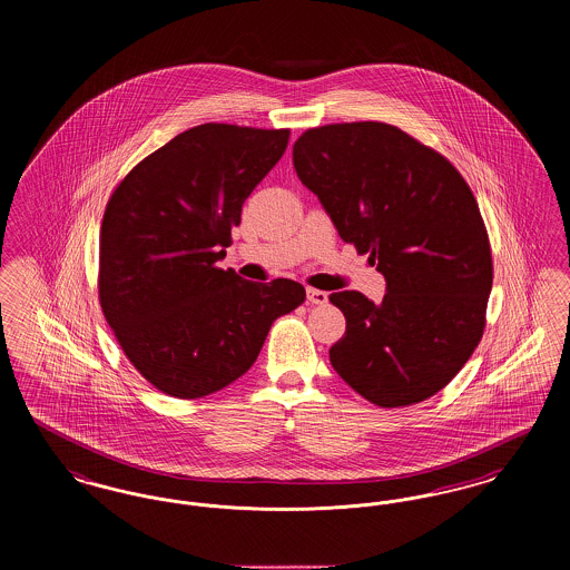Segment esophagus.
<instances>
[{"instance_id": "1", "label": "esophagus", "mask_w": 570, "mask_h": 570, "mask_svg": "<svg viewBox=\"0 0 570 570\" xmlns=\"http://www.w3.org/2000/svg\"><path fill=\"white\" fill-rule=\"evenodd\" d=\"M307 301L314 303V305H325L328 301V295L325 291H316V288H307Z\"/></svg>"}]
</instances>
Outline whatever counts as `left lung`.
<instances>
[{
    "instance_id": "8db88e82",
    "label": "left lung",
    "mask_w": 570,
    "mask_h": 570,
    "mask_svg": "<svg viewBox=\"0 0 570 570\" xmlns=\"http://www.w3.org/2000/svg\"><path fill=\"white\" fill-rule=\"evenodd\" d=\"M293 164L340 237L386 282L382 303L356 291L328 297L346 316L328 351L333 370L376 406L432 397L485 328L493 267L474 194L446 158L379 121L312 128Z\"/></svg>"
}]
</instances>
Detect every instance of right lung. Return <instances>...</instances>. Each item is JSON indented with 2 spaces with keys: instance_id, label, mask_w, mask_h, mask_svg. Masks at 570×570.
Segmentation results:
<instances>
[{
  "instance_id": "1",
  "label": "right lung",
  "mask_w": 570,
  "mask_h": 570,
  "mask_svg": "<svg viewBox=\"0 0 570 570\" xmlns=\"http://www.w3.org/2000/svg\"><path fill=\"white\" fill-rule=\"evenodd\" d=\"M288 136L196 126L136 164L110 196L100 305L130 363L166 395L196 400L244 376L273 321L305 301L293 279L261 284L216 267Z\"/></svg>"
}]
</instances>
